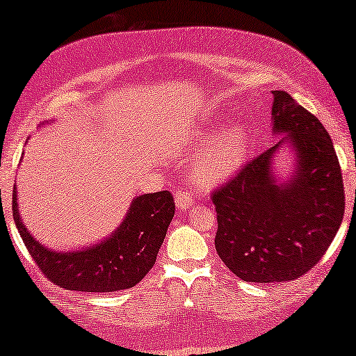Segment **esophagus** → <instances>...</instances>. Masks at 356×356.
Masks as SVG:
<instances>
[{"mask_svg": "<svg viewBox=\"0 0 356 356\" xmlns=\"http://www.w3.org/2000/svg\"><path fill=\"white\" fill-rule=\"evenodd\" d=\"M175 202H177V207L179 209V211H186V209L194 202V199L188 191H177Z\"/></svg>", "mask_w": 356, "mask_h": 356, "instance_id": "esophagus-1", "label": "esophagus"}]
</instances>
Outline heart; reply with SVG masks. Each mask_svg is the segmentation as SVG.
<instances>
[{
	"mask_svg": "<svg viewBox=\"0 0 356 356\" xmlns=\"http://www.w3.org/2000/svg\"><path fill=\"white\" fill-rule=\"evenodd\" d=\"M250 147V133L245 126L230 124L218 131L194 157L191 177L201 186H216L227 181L241 167Z\"/></svg>",
	"mask_w": 356,
	"mask_h": 356,
	"instance_id": "b5f03b06",
	"label": "heart"
}]
</instances>
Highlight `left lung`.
<instances>
[{"label": "left lung", "mask_w": 356, "mask_h": 356, "mask_svg": "<svg viewBox=\"0 0 356 356\" xmlns=\"http://www.w3.org/2000/svg\"><path fill=\"white\" fill-rule=\"evenodd\" d=\"M272 129L286 133L212 193L216 250L245 282L272 284L301 277L321 261L345 212L342 170L330 136L313 113L274 90ZM284 143L297 154L290 182L275 184L271 160Z\"/></svg>", "instance_id": "left-lung-1"}]
</instances>
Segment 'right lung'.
I'll list each match as a JSON object with an SVG mask.
<instances>
[{
    "label": "right lung",
    "mask_w": 356,
    "mask_h": 356,
    "mask_svg": "<svg viewBox=\"0 0 356 356\" xmlns=\"http://www.w3.org/2000/svg\"><path fill=\"white\" fill-rule=\"evenodd\" d=\"M175 216L172 193L159 191L138 196L118 230L87 250L58 252L33 240L17 211L16 184L13 189V217L24 245L48 280L66 290H126L139 284L152 269L159 250Z\"/></svg>",
    "instance_id": "1"
}]
</instances>
